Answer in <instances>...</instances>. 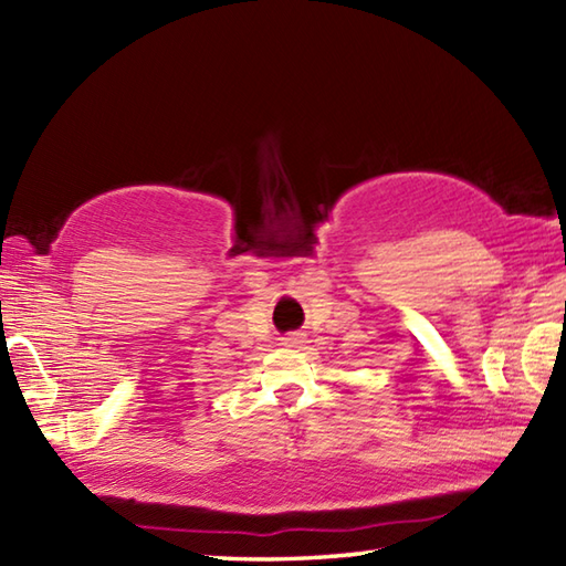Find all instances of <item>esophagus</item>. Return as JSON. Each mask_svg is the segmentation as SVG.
<instances>
[{
    "label": "esophagus",
    "instance_id": "34e87169",
    "mask_svg": "<svg viewBox=\"0 0 566 566\" xmlns=\"http://www.w3.org/2000/svg\"><path fill=\"white\" fill-rule=\"evenodd\" d=\"M304 343H306L304 333H290V335H284V338H282V345H286V347H298Z\"/></svg>",
    "mask_w": 566,
    "mask_h": 566
}]
</instances>
